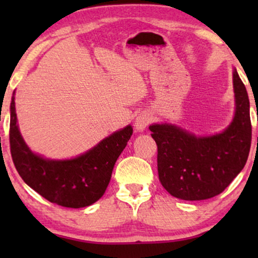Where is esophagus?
Masks as SVG:
<instances>
[{
    "instance_id": "obj_1",
    "label": "esophagus",
    "mask_w": 258,
    "mask_h": 258,
    "mask_svg": "<svg viewBox=\"0 0 258 258\" xmlns=\"http://www.w3.org/2000/svg\"><path fill=\"white\" fill-rule=\"evenodd\" d=\"M150 122H151L150 116L148 115L147 112H141L135 119V129L137 132H143Z\"/></svg>"
}]
</instances>
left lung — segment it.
I'll list each match as a JSON object with an SVG mask.
<instances>
[{"instance_id": "8db88e82", "label": "left lung", "mask_w": 258, "mask_h": 258, "mask_svg": "<svg viewBox=\"0 0 258 258\" xmlns=\"http://www.w3.org/2000/svg\"><path fill=\"white\" fill-rule=\"evenodd\" d=\"M236 110L221 134L200 137L172 124L149 126L157 144L161 184L177 199L208 200L230 184L248 160L251 146L250 103L237 72L232 73Z\"/></svg>"}]
</instances>
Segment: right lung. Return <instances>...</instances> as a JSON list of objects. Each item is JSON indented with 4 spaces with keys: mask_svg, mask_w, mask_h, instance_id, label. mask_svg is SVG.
Wrapping results in <instances>:
<instances>
[{
    "mask_svg": "<svg viewBox=\"0 0 258 258\" xmlns=\"http://www.w3.org/2000/svg\"><path fill=\"white\" fill-rule=\"evenodd\" d=\"M15 97L10 103V153L21 177L49 202L66 208H83L103 196L112 169L133 135L132 125L102 140L86 154L72 160H48L34 154L17 125Z\"/></svg>",
    "mask_w": 258,
    "mask_h": 258,
    "instance_id": "add662e5",
    "label": "right lung"
}]
</instances>
